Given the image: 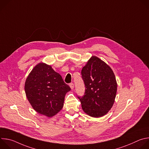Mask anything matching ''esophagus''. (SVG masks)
<instances>
[{
  "label": "esophagus",
  "mask_w": 149,
  "mask_h": 149,
  "mask_svg": "<svg viewBox=\"0 0 149 149\" xmlns=\"http://www.w3.org/2000/svg\"><path fill=\"white\" fill-rule=\"evenodd\" d=\"M70 87H71V88L72 90L74 89V84H73L72 82H71V83L70 84Z\"/></svg>",
  "instance_id": "esophagus-1"
}]
</instances>
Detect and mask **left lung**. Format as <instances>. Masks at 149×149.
I'll list each match as a JSON object with an SVG mask.
<instances>
[{"label": "left lung", "instance_id": "8db88e82", "mask_svg": "<svg viewBox=\"0 0 149 149\" xmlns=\"http://www.w3.org/2000/svg\"><path fill=\"white\" fill-rule=\"evenodd\" d=\"M85 93L77 95L84 111L90 116L100 117L107 114L114 104L117 82L111 68L93 56L81 71Z\"/></svg>", "mask_w": 149, "mask_h": 149}]
</instances>
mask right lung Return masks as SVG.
Masks as SVG:
<instances>
[{
  "label": "right lung",
  "mask_w": 149,
  "mask_h": 149,
  "mask_svg": "<svg viewBox=\"0 0 149 149\" xmlns=\"http://www.w3.org/2000/svg\"><path fill=\"white\" fill-rule=\"evenodd\" d=\"M71 90L62 77L51 66L40 63L26 78L25 91L33 109L51 117L63 107L66 93Z\"/></svg>",
  "instance_id": "obj_1"
}]
</instances>
